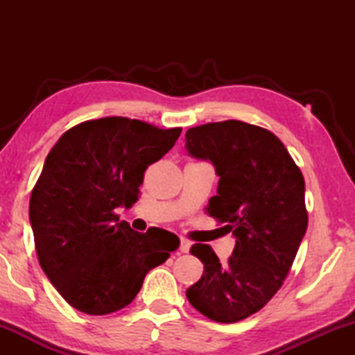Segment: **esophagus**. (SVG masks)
I'll return each mask as SVG.
<instances>
[{"instance_id":"1","label":"esophagus","mask_w":355,"mask_h":355,"mask_svg":"<svg viewBox=\"0 0 355 355\" xmlns=\"http://www.w3.org/2000/svg\"><path fill=\"white\" fill-rule=\"evenodd\" d=\"M189 248H191V243L188 241V239H182V243H180V250L182 252H189Z\"/></svg>"}]
</instances>
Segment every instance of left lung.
<instances>
[{"label": "left lung", "mask_w": 355, "mask_h": 355, "mask_svg": "<svg viewBox=\"0 0 355 355\" xmlns=\"http://www.w3.org/2000/svg\"><path fill=\"white\" fill-rule=\"evenodd\" d=\"M186 148L213 163L218 194L205 213L236 238L227 263L211 245H192L203 274L186 297L209 320L238 322L272 299L293 266L309 225L302 172L277 136L241 120L189 128Z\"/></svg>", "instance_id": "8db88e82"}]
</instances>
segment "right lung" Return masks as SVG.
Masks as SVG:
<instances>
[{
  "label": "right lung",
  "instance_id": "add662e5",
  "mask_svg": "<svg viewBox=\"0 0 355 355\" xmlns=\"http://www.w3.org/2000/svg\"><path fill=\"white\" fill-rule=\"evenodd\" d=\"M182 128L128 117L86 120L59 137L29 200L35 252L71 307L107 315L127 307L146 274L177 250L173 233L135 232L114 213L130 208L150 164L175 146Z\"/></svg>",
  "mask_w": 355,
  "mask_h": 355
}]
</instances>
